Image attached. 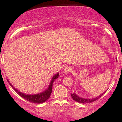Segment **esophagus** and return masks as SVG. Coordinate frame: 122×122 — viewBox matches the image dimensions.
Listing matches in <instances>:
<instances>
[{
  "label": "esophagus",
  "mask_w": 122,
  "mask_h": 122,
  "mask_svg": "<svg viewBox=\"0 0 122 122\" xmlns=\"http://www.w3.org/2000/svg\"><path fill=\"white\" fill-rule=\"evenodd\" d=\"M71 71H72V68H71V66H66L64 69V73L65 74H66V73H71Z\"/></svg>",
  "instance_id": "34e87169"
}]
</instances>
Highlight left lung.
Returning <instances> with one entry per match:
<instances>
[{
    "instance_id": "obj_1",
    "label": "left lung",
    "mask_w": 122,
    "mask_h": 122,
    "mask_svg": "<svg viewBox=\"0 0 122 122\" xmlns=\"http://www.w3.org/2000/svg\"><path fill=\"white\" fill-rule=\"evenodd\" d=\"M116 59H117V58ZM104 94V93H103V94H101L100 96H98V97H96V98H92V99H85V98H82L81 97H79L77 96V95H76V93H73V94H71V97H72L73 100H74L75 101L77 102H78V103H92V102H93L96 101V100H97L98 98H99L100 97H102V95H103Z\"/></svg>"
}]
</instances>
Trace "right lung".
<instances>
[{"mask_svg":"<svg viewBox=\"0 0 122 122\" xmlns=\"http://www.w3.org/2000/svg\"><path fill=\"white\" fill-rule=\"evenodd\" d=\"M58 76H59V73H57V74L54 75V76H53V77L52 78V79H51V83H50V84L49 86H48V89H46V91H44L42 93H39V94H34V95L25 94L20 92L18 91L17 89H15V88L14 86H13L12 85L9 83V80L7 79V81L9 82L10 86L11 87L14 89V91L17 93V94H19L20 96L21 97L24 98V99H26V101H29L30 102L39 104V103H42L43 102H44L47 101V100L49 99L50 96H51V92H52L53 83L54 82L55 80L57 79Z\"/></svg>","mask_w":122,"mask_h":122,"instance_id":"1","label":"right lung"}]
</instances>
